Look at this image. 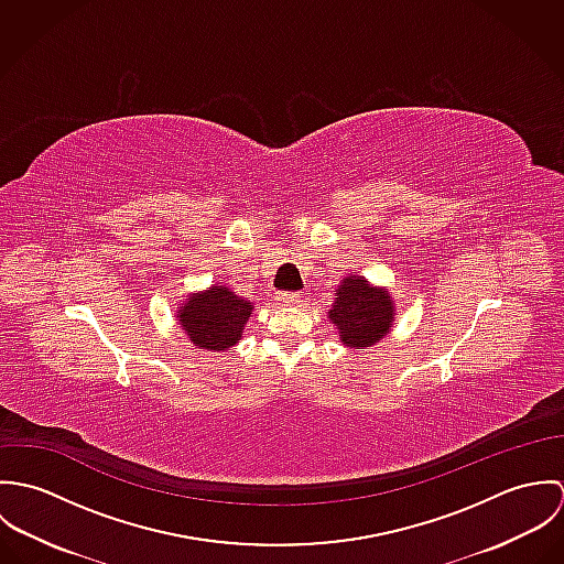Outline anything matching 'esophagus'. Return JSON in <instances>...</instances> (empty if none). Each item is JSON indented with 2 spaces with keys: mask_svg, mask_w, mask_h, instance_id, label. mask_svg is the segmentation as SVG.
<instances>
[{
  "mask_svg": "<svg viewBox=\"0 0 564 564\" xmlns=\"http://www.w3.org/2000/svg\"><path fill=\"white\" fill-rule=\"evenodd\" d=\"M275 300H278L280 306H295V304L302 302V295H300V293H286V291H284V293H278Z\"/></svg>",
  "mask_w": 564,
  "mask_h": 564,
  "instance_id": "obj_1",
  "label": "esophagus"
}]
</instances>
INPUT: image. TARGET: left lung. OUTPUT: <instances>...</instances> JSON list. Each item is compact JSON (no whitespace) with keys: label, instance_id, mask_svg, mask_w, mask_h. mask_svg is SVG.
<instances>
[{"label":"left lung","instance_id":"left-lung-1","mask_svg":"<svg viewBox=\"0 0 564 564\" xmlns=\"http://www.w3.org/2000/svg\"><path fill=\"white\" fill-rule=\"evenodd\" d=\"M327 317L336 325L343 345L365 349L382 340L393 327L395 306L387 289L371 286L360 275H347L334 293Z\"/></svg>","mask_w":564,"mask_h":564}]
</instances>
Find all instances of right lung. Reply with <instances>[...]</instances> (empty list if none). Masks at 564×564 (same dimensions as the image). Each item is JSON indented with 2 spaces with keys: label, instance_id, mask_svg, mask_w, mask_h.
<instances>
[{
  "label": "right lung",
  "instance_id": "add662e5",
  "mask_svg": "<svg viewBox=\"0 0 564 564\" xmlns=\"http://www.w3.org/2000/svg\"><path fill=\"white\" fill-rule=\"evenodd\" d=\"M253 304L235 295L228 286H210L188 295L177 311L180 327L197 349L224 351L241 340Z\"/></svg>",
  "mask_w": 564,
  "mask_h": 564
}]
</instances>
